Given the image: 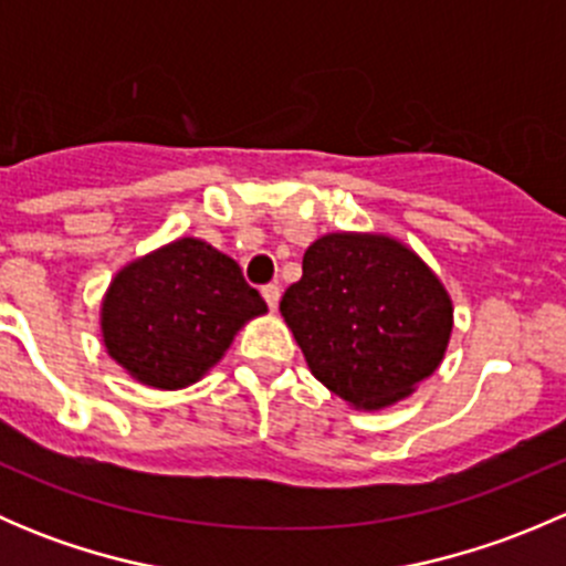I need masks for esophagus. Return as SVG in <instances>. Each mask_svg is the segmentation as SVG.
<instances>
[{
	"instance_id": "esophagus-1",
	"label": "esophagus",
	"mask_w": 566,
	"mask_h": 566,
	"mask_svg": "<svg viewBox=\"0 0 566 566\" xmlns=\"http://www.w3.org/2000/svg\"><path fill=\"white\" fill-rule=\"evenodd\" d=\"M262 298H265V304L271 306L273 312L279 306V298H282V287H279V284H265V287H262Z\"/></svg>"
}]
</instances>
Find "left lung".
Listing matches in <instances>:
<instances>
[{"instance_id":"1","label":"left lung","mask_w":566,"mask_h":566,"mask_svg":"<svg viewBox=\"0 0 566 566\" xmlns=\"http://www.w3.org/2000/svg\"><path fill=\"white\" fill-rule=\"evenodd\" d=\"M279 312L312 375L336 397L378 410L408 397L441 364L452 301L436 273L386 235L334 232L304 254V276Z\"/></svg>"}]
</instances>
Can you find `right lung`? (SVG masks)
<instances>
[{"mask_svg": "<svg viewBox=\"0 0 566 566\" xmlns=\"http://www.w3.org/2000/svg\"><path fill=\"white\" fill-rule=\"evenodd\" d=\"M265 301L235 260L197 238L130 262L104 298L108 356L153 389H182L202 378Z\"/></svg>", "mask_w": 566, "mask_h": 566, "instance_id": "add662e5", "label": "right lung"}]
</instances>
